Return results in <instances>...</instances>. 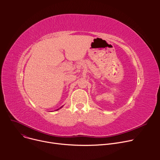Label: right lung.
Here are the masks:
<instances>
[{"mask_svg": "<svg viewBox=\"0 0 160 160\" xmlns=\"http://www.w3.org/2000/svg\"><path fill=\"white\" fill-rule=\"evenodd\" d=\"M59 110V109H57V110Z\"/></svg>", "mask_w": 160, "mask_h": 160, "instance_id": "1", "label": "right lung"}]
</instances>
